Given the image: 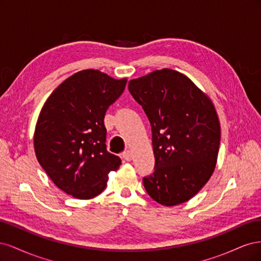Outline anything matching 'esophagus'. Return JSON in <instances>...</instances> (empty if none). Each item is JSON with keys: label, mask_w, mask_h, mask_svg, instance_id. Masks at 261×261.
I'll return each instance as SVG.
<instances>
[{"label": "esophagus", "mask_w": 261, "mask_h": 261, "mask_svg": "<svg viewBox=\"0 0 261 261\" xmlns=\"http://www.w3.org/2000/svg\"><path fill=\"white\" fill-rule=\"evenodd\" d=\"M122 156H123L124 160L130 161V160L133 159V153H132L130 150H125V151H124L123 154H122Z\"/></svg>", "instance_id": "34e87169"}]
</instances>
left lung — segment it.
Wrapping results in <instances>:
<instances>
[{
	"label": "left lung",
	"instance_id": "left-lung-1",
	"mask_svg": "<svg viewBox=\"0 0 261 261\" xmlns=\"http://www.w3.org/2000/svg\"><path fill=\"white\" fill-rule=\"evenodd\" d=\"M128 90L151 125L155 163L143 179L148 195L167 207L193 198L217 163L221 128L212 101L170 68L132 80Z\"/></svg>",
	"mask_w": 261,
	"mask_h": 261
}]
</instances>
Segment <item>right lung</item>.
Wrapping results in <instances>:
<instances>
[{"mask_svg": "<svg viewBox=\"0 0 261 261\" xmlns=\"http://www.w3.org/2000/svg\"><path fill=\"white\" fill-rule=\"evenodd\" d=\"M126 83L100 70H81L50 94L39 114L34 135L38 162L61 191L77 199L103 192L108 174L122 163L107 150L103 120Z\"/></svg>", "mask_w": 261, "mask_h": 261, "instance_id": "right-lung-1", "label": "right lung"}]
</instances>
